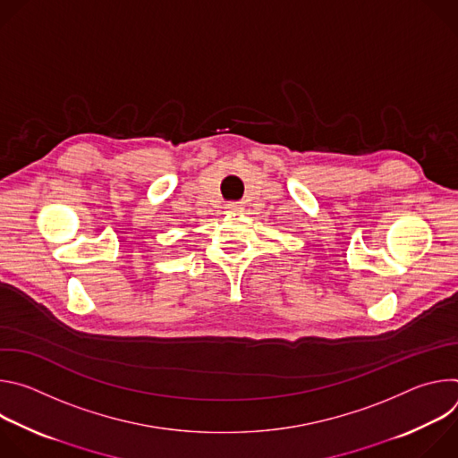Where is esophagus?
<instances>
[{
  "mask_svg": "<svg viewBox=\"0 0 458 458\" xmlns=\"http://www.w3.org/2000/svg\"><path fill=\"white\" fill-rule=\"evenodd\" d=\"M226 208H228L230 212H241V210H242V203H239V201H232V203H228V205H226Z\"/></svg>",
  "mask_w": 458,
  "mask_h": 458,
  "instance_id": "34e87169",
  "label": "esophagus"
}]
</instances>
